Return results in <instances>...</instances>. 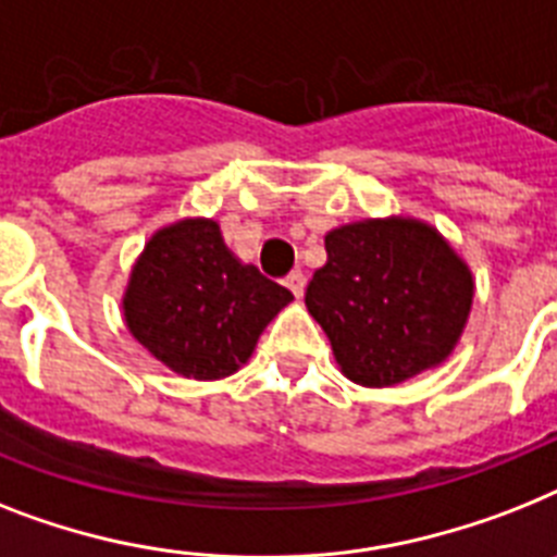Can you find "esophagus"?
Here are the masks:
<instances>
[{
    "instance_id": "esophagus-1",
    "label": "esophagus",
    "mask_w": 557,
    "mask_h": 557,
    "mask_svg": "<svg viewBox=\"0 0 557 557\" xmlns=\"http://www.w3.org/2000/svg\"><path fill=\"white\" fill-rule=\"evenodd\" d=\"M284 284H287V287H289V293H293V296H296V298H301V296H305L307 278H305V273H301V270H296V273H289L287 278H284Z\"/></svg>"
}]
</instances>
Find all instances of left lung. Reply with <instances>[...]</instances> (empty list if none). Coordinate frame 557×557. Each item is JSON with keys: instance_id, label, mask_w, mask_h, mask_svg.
<instances>
[{"instance_id": "left-lung-1", "label": "left lung", "mask_w": 557, "mask_h": 557, "mask_svg": "<svg viewBox=\"0 0 557 557\" xmlns=\"http://www.w3.org/2000/svg\"><path fill=\"white\" fill-rule=\"evenodd\" d=\"M327 264L305 301L342 372L393 387L453 352L472 307V275L438 230L416 219H367L324 238Z\"/></svg>"}]
</instances>
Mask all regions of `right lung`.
<instances>
[{
  "instance_id": "obj_1",
  "label": "right lung",
  "mask_w": 557,
  "mask_h": 557,
  "mask_svg": "<svg viewBox=\"0 0 557 557\" xmlns=\"http://www.w3.org/2000/svg\"><path fill=\"white\" fill-rule=\"evenodd\" d=\"M289 301L287 287L227 250L219 224L185 219L147 242L124 293V321L170 370L213 381L247 364L261 330Z\"/></svg>"
}]
</instances>
